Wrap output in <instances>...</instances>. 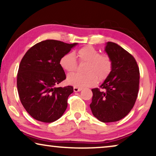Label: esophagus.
I'll use <instances>...</instances> for the list:
<instances>
[{
    "mask_svg": "<svg viewBox=\"0 0 156 156\" xmlns=\"http://www.w3.org/2000/svg\"><path fill=\"white\" fill-rule=\"evenodd\" d=\"M81 90H82V89H81V88H78V87H74V92H78V91H80Z\"/></svg>",
    "mask_w": 156,
    "mask_h": 156,
    "instance_id": "34e87169",
    "label": "esophagus"
}]
</instances>
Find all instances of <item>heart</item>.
I'll list each match as a JSON object with an SVG mask.
<instances>
[{
	"label": "heart",
	"mask_w": 156,
	"mask_h": 156,
	"mask_svg": "<svg viewBox=\"0 0 156 156\" xmlns=\"http://www.w3.org/2000/svg\"><path fill=\"white\" fill-rule=\"evenodd\" d=\"M86 63L83 72L84 74H72L68 76V84L80 88L93 86L98 82L105 80L109 76L113 68L111 57L106 54H100L99 50L91 46H85L80 49L76 54L68 53L63 55L59 60L61 67L69 73L75 71L77 61Z\"/></svg>",
	"instance_id": "obj_1"
}]
</instances>
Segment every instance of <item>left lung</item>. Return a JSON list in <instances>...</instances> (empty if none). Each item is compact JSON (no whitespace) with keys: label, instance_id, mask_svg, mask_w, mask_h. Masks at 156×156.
I'll return each instance as SVG.
<instances>
[{"label":"left lung","instance_id":"obj_1","mask_svg":"<svg viewBox=\"0 0 156 156\" xmlns=\"http://www.w3.org/2000/svg\"><path fill=\"white\" fill-rule=\"evenodd\" d=\"M105 51L113 62L112 71L100 88L92 89L90 108L94 116L104 123L118 121L133 108L139 89L140 72L132 55L114 42Z\"/></svg>","mask_w":156,"mask_h":156}]
</instances>
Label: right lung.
Instances as JSON below:
<instances>
[{
  "mask_svg": "<svg viewBox=\"0 0 156 156\" xmlns=\"http://www.w3.org/2000/svg\"><path fill=\"white\" fill-rule=\"evenodd\" d=\"M76 43L47 40L25 53L19 65L17 87L23 107L36 120L51 123L62 116L73 87H57L66 79L61 57Z\"/></svg>",
  "mask_w": 156,
  "mask_h": 156,
  "instance_id": "right-lung-1",
  "label": "right lung"
}]
</instances>
